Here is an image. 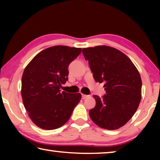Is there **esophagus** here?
<instances>
[{"label":"esophagus","instance_id":"1","mask_svg":"<svg viewBox=\"0 0 160 160\" xmlns=\"http://www.w3.org/2000/svg\"><path fill=\"white\" fill-rule=\"evenodd\" d=\"M89 96L88 95H87V94H82V98L83 99H86V98H88Z\"/></svg>","mask_w":160,"mask_h":160}]
</instances>
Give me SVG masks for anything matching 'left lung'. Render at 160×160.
I'll return each instance as SVG.
<instances>
[{
    "label": "left lung",
    "instance_id": "left-lung-1",
    "mask_svg": "<svg viewBox=\"0 0 160 160\" xmlns=\"http://www.w3.org/2000/svg\"><path fill=\"white\" fill-rule=\"evenodd\" d=\"M96 82H104L101 99L93 95L94 108L89 114L100 128L116 130L123 126L136 112L141 100L139 71L126 54L108 46L82 48Z\"/></svg>",
    "mask_w": 160,
    "mask_h": 160
}]
</instances>
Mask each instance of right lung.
<instances>
[{
	"label": "right lung",
	"instance_id": "1",
	"mask_svg": "<svg viewBox=\"0 0 160 160\" xmlns=\"http://www.w3.org/2000/svg\"><path fill=\"white\" fill-rule=\"evenodd\" d=\"M81 48L54 46L40 51L29 62L22 77L23 104L32 122L40 128L54 130L63 126L80 102V93L60 92L68 80V66Z\"/></svg>",
	"mask_w": 160,
	"mask_h": 160
}]
</instances>
